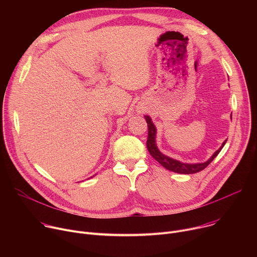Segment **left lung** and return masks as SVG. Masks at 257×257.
<instances>
[{
  "instance_id": "obj_1",
  "label": "left lung",
  "mask_w": 257,
  "mask_h": 257,
  "mask_svg": "<svg viewBox=\"0 0 257 257\" xmlns=\"http://www.w3.org/2000/svg\"><path fill=\"white\" fill-rule=\"evenodd\" d=\"M144 119L146 120V123H148V127H149V137H148V141H146V146H148V150L150 152V154L152 155V157L159 162L164 168H166L169 171L175 172V173H179V174H195L198 173L200 171H202L203 169H205L212 161L213 159L219 154V152L222 151V149L224 148V145L226 144L225 140L223 142V144L206 162L204 163H196V164H188V163H182L178 160L172 159L166 155H164L163 153L160 152V150L158 149L157 145V128L152 120V118L149 115H145ZM231 119H232V115H231Z\"/></svg>"
}]
</instances>
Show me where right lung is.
Returning <instances> with one entry per match:
<instances>
[{
	"label": "right lung",
	"instance_id": "obj_1",
	"mask_svg": "<svg viewBox=\"0 0 257 257\" xmlns=\"http://www.w3.org/2000/svg\"><path fill=\"white\" fill-rule=\"evenodd\" d=\"M91 178H92V177H91Z\"/></svg>",
	"mask_w": 257,
	"mask_h": 257
}]
</instances>
